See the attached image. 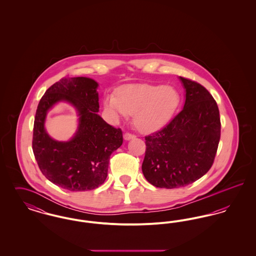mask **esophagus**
<instances>
[{
    "instance_id": "obj_1",
    "label": "esophagus",
    "mask_w": 256,
    "mask_h": 256,
    "mask_svg": "<svg viewBox=\"0 0 256 256\" xmlns=\"http://www.w3.org/2000/svg\"><path fill=\"white\" fill-rule=\"evenodd\" d=\"M136 136L132 134H130V132H126L124 134V140H130V139H134Z\"/></svg>"
}]
</instances>
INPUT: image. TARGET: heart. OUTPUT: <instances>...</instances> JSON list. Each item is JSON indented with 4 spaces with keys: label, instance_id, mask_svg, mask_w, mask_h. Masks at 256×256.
Returning <instances> with one entry per match:
<instances>
[{
    "label": "heart",
    "instance_id": "obj_1",
    "mask_svg": "<svg viewBox=\"0 0 256 256\" xmlns=\"http://www.w3.org/2000/svg\"><path fill=\"white\" fill-rule=\"evenodd\" d=\"M180 102L178 92L163 84H139L122 88L119 96L110 94L104 108L118 121L134 115V126L142 132H154L170 121Z\"/></svg>",
    "mask_w": 256,
    "mask_h": 256
}]
</instances>
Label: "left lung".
Here are the masks:
<instances>
[{
    "instance_id": "obj_1",
    "label": "left lung",
    "mask_w": 256,
    "mask_h": 256,
    "mask_svg": "<svg viewBox=\"0 0 256 256\" xmlns=\"http://www.w3.org/2000/svg\"><path fill=\"white\" fill-rule=\"evenodd\" d=\"M183 110L162 130L145 137L142 172L156 187L174 189L195 182L213 165L220 137L218 106L206 87L180 76Z\"/></svg>"
}]
</instances>
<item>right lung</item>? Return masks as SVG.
I'll list each match as a JSON object with an SVG mask.
<instances>
[{
  "mask_svg": "<svg viewBox=\"0 0 256 256\" xmlns=\"http://www.w3.org/2000/svg\"><path fill=\"white\" fill-rule=\"evenodd\" d=\"M98 84L92 78H62L50 87L37 106L32 150L42 174L69 191L96 189L108 176L111 154L122 146V132L100 115ZM61 100L78 110L79 128L68 142L52 140L44 128L46 112Z\"/></svg>",
  "mask_w": 256,
  "mask_h": 256,
  "instance_id": "1",
  "label": "right lung"
}]
</instances>
